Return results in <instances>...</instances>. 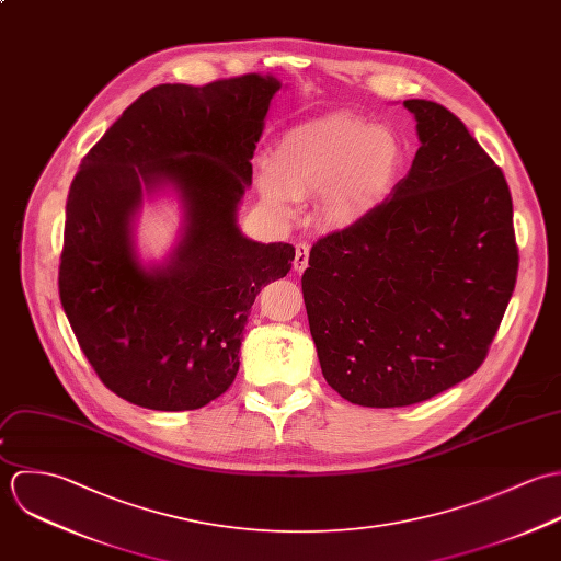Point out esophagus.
<instances>
[{
    "mask_svg": "<svg viewBox=\"0 0 561 561\" xmlns=\"http://www.w3.org/2000/svg\"><path fill=\"white\" fill-rule=\"evenodd\" d=\"M308 262H310V244L299 242L297 249H295V262H293L295 271H297V273H304V271L308 268Z\"/></svg>",
    "mask_w": 561,
    "mask_h": 561,
    "instance_id": "34e87169",
    "label": "esophagus"
}]
</instances>
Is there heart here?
I'll list each match as a JSON object with an SVG mask.
<instances>
[{
    "label": "heart",
    "instance_id": "1",
    "mask_svg": "<svg viewBox=\"0 0 561 561\" xmlns=\"http://www.w3.org/2000/svg\"><path fill=\"white\" fill-rule=\"evenodd\" d=\"M405 164L399 134L351 114H330L286 131L255 173L262 199L295 217L301 199L321 195L319 221L348 229L392 193Z\"/></svg>",
    "mask_w": 561,
    "mask_h": 561
}]
</instances>
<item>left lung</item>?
<instances>
[{
    "label": "left lung",
    "mask_w": 561,
    "mask_h": 561,
    "mask_svg": "<svg viewBox=\"0 0 561 561\" xmlns=\"http://www.w3.org/2000/svg\"><path fill=\"white\" fill-rule=\"evenodd\" d=\"M421 147L392 197L321 238L301 277L323 377L364 408L427 401L488 355L518 273L503 171L445 106L408 100Z\"/></svg>",
    "instance_id": "left-lung-1"
}]
</instances>
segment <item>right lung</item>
<instances>
[{"instance_id":"obj_1","label":"right lung","mask_w":561,"mask_h":561,"mask_svg":"<svg viewBox=\"0 0 561 561\" xmlns=\"http://www.w3.org/2000/svg\"><path fill=\"white\" fill-rule=\"evenodd\" d=\"M273 76L142 93L84 156L67 199L58 288L87 359L121 399L199 410L231 386L262 286L295 260L288 242L240 233ZM171 187L185 210L176 249L142 265L133 242L141 195Z\"/></svg>"}]
</instances>
